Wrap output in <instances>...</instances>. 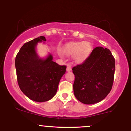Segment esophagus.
Returning <instances> with one entry per match:
<instances>
[{
	"label": "esophagus",
	"instance_id": "esophagus-1",
	"mask_svg": "<svg viewBox=\"0 0 131 131\" xmlns=\"http://www.w3.org/2000/svg\"><path fill=\"white\" fill-rule=\"evenodd\" d=\"M67 71H71V67L70 64H68L67 67Z\"/></svg>",
	"mask_w": 131,
	"mask_h": 131
}]
</instances>
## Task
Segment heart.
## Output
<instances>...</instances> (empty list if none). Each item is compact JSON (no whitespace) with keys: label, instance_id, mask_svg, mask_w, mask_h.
<instances>
[{"label":"heart","instance_id":"heart-1","mask_svg":"<svg viewBox=\"0 0 131 131\" xmlns=\"http://www.w3.org/2000/svg\"><path fill=\"white\" fill-rule=\"evenodd\" d=\"M91 50V46L88 42H73L67 43L63 47L61 53L67 56L74 55L76 62L83 61L88 57Z\"/></svg>","mask_w":131,"mask_h":131}]
</instances>
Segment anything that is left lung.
Wrapping results in <instances>:
<instances>
[{
  "label": "left lung",
  "instance_id": "obj_1",
  "mask_svg": "<svg viewBox=\"0 0 131 131\" xmlns=\"http://www.w3.org/2000/svg\"><path fill=\"white\" fill-rule=\"evenodd\" d=\"M115 68V58L110 50L102 47L95 48L82 64L72 69L76 98L87 105L104 99L112 88Z\"/></svg>",
  "mask_w": 131,
  "mask_h": 131
}]
</instances>
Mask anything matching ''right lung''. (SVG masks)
<instances>
[{"mask_svg": "<svg viewBox=\"0 0 131 131\" xmlns=\"http://www.w3.org/2000/svg\"><path fill=\"white\" fill-rule=\"evenodd\" d=\"M42 41H46V38L40 36L24 43L15 58L19 88L26 97L39 102L48 101L55 96L67 68L53 61L52 55L44 60L37 56L36 46Z\"/></svg>", "mask_w": 131, "mask_h": 131, "instance_id": "add662e5", "label": "right lung"}]
</instances>
